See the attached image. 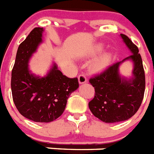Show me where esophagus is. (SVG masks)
Returning a JSON list of instances; mask_svg holds the SVG:
<instances>
[{
  "label": "esophagus",
  "mask_w": 154,
  "mask_h": 154,
  "mask_svg": "<svg viewBox=\"0 0 154 154\" xmlns=\"http://www.w3.org/2000/svg\"><path fill=\"white\" fill-rule=\"evenodd\" d=\"M78 80L79 84H83L87 82V79H86V77L84 75H79Z\"/></svg>",
  "instance_id": "obj_1"
}]
</instances>
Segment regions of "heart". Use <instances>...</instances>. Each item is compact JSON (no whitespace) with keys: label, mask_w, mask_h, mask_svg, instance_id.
Listing matches in <instances>:
<instances>
[{"label":"heart","mask_w":154,"mask_h":154,"mask_svg":"<svg viewBox=\"0 0 154 154\" xmlns=\"http://www.w3.org/2000/svg\"><path fill=\"white\" fill-rule=\"evenodd\" d=\"M104 48V45L102 43H97L93 44V46L80 54L78 56L79 58L86 59L91 58V57H95L99 54H100L103 51ZM113 59V54L111 52H105L102 54L100 56L96 58L91 64H90V69L94 74H100L104 72L106 69L111 64Z\"/></svg>","instance_id":"b5f03b06"}]
</instances>
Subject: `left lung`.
<instances>
[{
    "instance_id": "obj_1",
    "label": "left lung",
    "mask_w": 154,
    "mask_h": 154,
    "mask_svg": "<svg viewBox=\"0 0 154 154\" xmlns=\"http://www.w3.org/2000/svg\"><path fill=\"white\" fill-rule=\"evenodd\" d=\"M120 36L132 54L90 80L96 93L89 108L105 123L124 122L133 116L140 108L145 92V73L139 49L128 36L124 34ZM125 61H130L134 66L131 76H123L119 70Z\"/></svg>"
}]
</instances>
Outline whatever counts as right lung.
I'll list each match as a JSON object with an SVG mask.
<instances>
[{"instance_id":"add662e5","label":"right lung","mask_w":154,"mask_h":154,"mask_svg":"<svg viewBox=\"0 0 154 154\" xmlns=\"http://www.w3.org/2000/svg\"><path fill=\"white\" fill-rule=\"evenodd\" d=\"M43 28H35L18 47L11 86L14 105L21 115L35 122L47 123L62 115L79 82L77 78L64 75L55 62L43 76L31 72L29 63L43 43Z\"/></svg>"}]
</instances>
